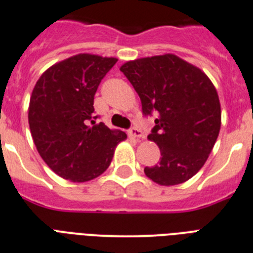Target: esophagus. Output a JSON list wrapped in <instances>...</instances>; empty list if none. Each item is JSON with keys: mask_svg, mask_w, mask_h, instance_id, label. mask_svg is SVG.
Instances as JSON below:
<instances>
[{"mask_svg": "<svg viewBox=\"0 0 253 253\" xmlns=\"http://www.w3.org/2000/svg\"><path fill=\"white\" fill-rule=\"evenodd\" d=\"M129 136H132V137H135V138H143V133L142 131H141L138 127H132L131 129L128 131Z\"/></svg>", "mask_w": 253, "mask_h": 253, "instance_id": "esophagus-1", "label": "esophagus"}]
</instances>
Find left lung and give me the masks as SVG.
<instances>
[{
	"label": "left lung",
	"instance_id": "1",
	"mask_svg": "<svg viewBox=\"0 0 253 253\" xmlns=\"http://www.w3.org/2000/svg\"><path fill=\"white\" fill-rule=\"evenodd\" d=\"M120 70L143 115L158 116L147 138L160 149V163L143 171L159 185L185 183L203 168L219 135L217 89L203 70L174 54L127 61Z\"/></svg>",
	"mask_w": 253,
	"mask_h": 253
}]
</instances>
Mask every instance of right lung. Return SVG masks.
Here are the masks:
<instances>
[{
    "mask_svg": "<svg viewBox=\"0 0 253 253\" xmlns=\"http://www.w3.org/2000/svg\"><path fill=\"white\" fill-rule=\"evenodd\" d=\"M116 58L78 54L51 65L36 82L29 104V126L36 150L63 179L84 183L103 174L120 129L95 122L94 94Z\"/></svg>",
    "mask_w": 253,
    "mask_h": 253,
    "instance_id": "add662e5",
    "label": "right lung"
}]
</instances>
